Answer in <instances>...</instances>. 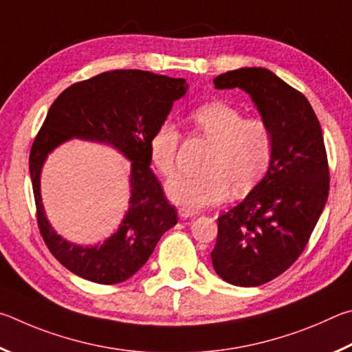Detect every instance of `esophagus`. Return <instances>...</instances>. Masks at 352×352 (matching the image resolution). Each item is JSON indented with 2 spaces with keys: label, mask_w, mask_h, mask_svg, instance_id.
<instances>
[{
  "label": "esophagus",
  "mask_w": 352,
  "mask_h": 352,
  "mask_svg": "<svg viewBox=\"0 0 352 352\" xmlns=\"http://www.w3.org/2000/svg\"><path fill=\"white\" fill-rule=\"evenodd\" d=\"M177 212H179V217L184 218V219L193 218V217H196V214H198V212L190 210V208H187V207H179V208H177Z\"/></svg>",
  "instance_id": "1"
}]
</instances>
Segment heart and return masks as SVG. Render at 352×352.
Wrapping results in <instances>:
<instances>
[{
    "mask_svg": "<svg viewBox=\"0 0 352 352\" xmlns=\"http://www.w3.org/2000/svg\"><path fill=\"white\" fill-rule=\"evenodd\" d=\"M195 135L210 142L198 175H177L166 184L170 198L190 210L223 202L233 187L235 193L254 188L266 175L275 153V134L267 120L245 117L241 109L226 102H210L188 116ZM181 131L175 123H159L148 140V151L160 176L176 171Z\"/></svg>",
    "mask_w": 352,
    "mask_h": 352,
    "instance_id": "heart-1",
    "label": "heart"
}]
</instances>
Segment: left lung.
<instances>
[{"instance_id": "left-lung-1", "label": "left lung", "mask_w": 352, "mask_h": 352, "mask_svg": "<svg viewBox=\"0 0 352 352\" xmlns=\"http://www.w3.org/2000/svg\"><path fill=\"white\" fill-rule=\"evenodd\" d=\"M217 89L250 94L275 134L267 175L248 198L218 218L212 263L221 278L261 286L298 260L329 193L323 133L307 98L264 67H241L213 80Z\"/></svg>"}]
</instances>
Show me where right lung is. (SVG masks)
I'll return each mask as SVG.
<instances>
[{
  "label": "right lung",
  "mask_w": 352,
  "mask_h": 352,
  "mask_svg": "<svg viewBox=\"0 0 352 352\" xmlns=\"http://www.w3.org/2000/svg\"><path fill=\"white\" fill-rule=\"evenodd\" d=\"M184 78L116 69L71 85L55 98L30 148L29 171L43 241L71 270L98 285L133 276L151 256L160 236L177 223L176 207L150 168L148 140L187 91ZM71 137L107 141L133 160L130 210L121 229L100 246L80 248L48 226L39 198V171L49 151Z\"/></svg>",
  "instance_id": "add662e5"
}]
</instances>
